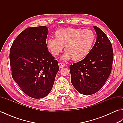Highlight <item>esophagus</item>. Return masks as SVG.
Wrapping results in <instances>:
<instances>
[{"instance_id":"obj_1","label":"esophagus","mask_w":123,"mask_h":123,"mask_svg":"<svg viewBox=\"0 0 123 123\" xmlns=\"http://www.w3.org/2000/svg\"><path fill=\"white\" fill-rule=\"evenodd\" d=\"M59 66L60 68H63V67L66 66V64L62 63V62H59Z\"/></svg>"}]
</instances>
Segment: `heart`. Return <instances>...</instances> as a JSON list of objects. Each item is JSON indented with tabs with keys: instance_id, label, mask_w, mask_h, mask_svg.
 Wrapping results in <instances>:
<instances>
[{
	"instance_id": "obj_1",
	"label": "heart",
	"mask_w": 123,
	"mask_h": 123,
	"mask_svg": "<svg viewBox=\"0 0 123 123\" xmlns=\"http://www.w3.org/2000/svg\"><path fill=\"white\" fill-rule=\"evenodd\" d=\"M56 38H49L47 47L53 55H57L64 46L66 52L62 60L74 61L82 60L90 53L95 42L96 36L90 30L68 27L56 31Z\"/></svg>"
}]
</instances>
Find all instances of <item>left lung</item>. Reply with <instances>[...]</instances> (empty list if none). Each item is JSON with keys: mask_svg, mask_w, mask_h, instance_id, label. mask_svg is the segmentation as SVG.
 <instances>
[{"mask_svg": "<svg viewBox=\"0 0 123 123\" xmlns=\"http://www.w3.org/2000/svg\"><path fill=\"white\" fill-rule=\"evenodd\" d=\"M93 27L97 39L90 53L81 61L70 66L72 85L85 95H92L103 87L111 73L114 56L107 36L99 27Z\"/></svg>", "mask_w": 123, "mask_h": 123, "instance_id": "left-lung-1", "label": "left lung"}]
</instances>
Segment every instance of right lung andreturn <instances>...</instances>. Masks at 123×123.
Instances as JSON below:
<instances>
[{"label":"right lung","mask_w":123,"mask_h":123,"mask_svg":"<svg viewBox=\"0 0 123 123\" xmlns=\"http://www.w3.org/2000/svg\"><path fill=\"white\" fill-rule=\"evenodd\" d=\"M46 26L27 28L10 49L12 77L25 94L40 99L50 92L59 70L58 62L48 50Z\"/></svg>","instance_id":"obj_1"}]
</instances>
